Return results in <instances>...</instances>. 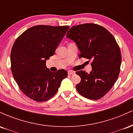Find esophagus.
Masks as SVG:
<instances>
[{
    "label": "esophagus",
    "instance_id": "obj_1",
    "mask_svg": "<svg viewBox=\"0 0 133 133\" xmlns=\"http://www.w3.org/2000/svg\"><path fill=\"white\" fill-rule=\"evenodd\" d=\"M68 73L69 75H74V74H75V72H74V71H68Z\"/></svg>",
    "mask_w": 133,
    "mask_h": 133
}]
</instances>
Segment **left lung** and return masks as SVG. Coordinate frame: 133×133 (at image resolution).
<instances>
[{
	"instance_id": "obj_1",
	"label": "left lung",
	"mask_w": 133,
	"mask_h": 133,
	"mask_svg": "<svg viewBox=\"0 0 133 133\" xmlns=\"http://www.w3.org/2000/svg\"><path fill=\"white\" fill-rule=\"evenodd\" d=\"M76 42L80 57L92 61V71L76 72L81 82L76 89L89 99L103 97L117 81L121 64V54L116 41L104 27L94 24L73 26L66 35Z\"/></svg>"
}]
</instances>
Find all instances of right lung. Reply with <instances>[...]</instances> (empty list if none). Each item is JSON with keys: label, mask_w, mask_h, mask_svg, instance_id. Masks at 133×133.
<instances>
[{"label": "right lung", "mask_w": 133, "mask_h": 133, "mask_svg": "<svg viewBox=\"0 0 133 133\" xmlns=\"http://www.w3.org/2000/svg\"><path fill=\"white\" fill-rule=\"evenodd\" d=\"M69 28L36 25L15 41L10 53L12 73L20 89L31 99L42 102L51 99L68 76L64 69L50 71L45 62L54 54Z\"/></svg>", "instance_id": "right-lung-1"}]
</instances>
